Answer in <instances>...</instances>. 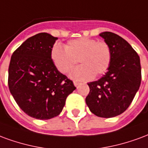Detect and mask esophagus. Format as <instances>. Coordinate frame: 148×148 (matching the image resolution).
I'll use <instances>...</instances> for the list:
<instances>
[{
    "mask_svg": "<svg viewBox=\"0 0 148 148\" xmlns=\"http://www.w3.org/2000/svg\"><path fill=\"white\" fill-rule=\"evenodd\" d=\"M73 84H74V85H75V87H77L79 84H80V83H79V82H78V81H74V82H73Z\"/></svg>",
    "mask_w": 148,
    "mask_h": 148,
    "instance_id": "esophagus-1",
    "label": "esophagus"
}]
</instances>
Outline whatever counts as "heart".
<instances>
[{
  "label": "heart",
  "instance_id": "heart-1",
  "mask_svg": "<svg viewBox=\"0 0 148 148\" xmlns=\"http://www.w3.org/2000/svg\"><path fill=\"white\" fill-rule=\"evenodd\" d=\"M52 61L60 73L67 74L77 63L81 64L70 74L76 80H88L109 69L112 60L110 46L106 42L87 37L68 42L64 48L54 45L50 51Z\"/></svg>",
  "mask_w": 148,
  "mask_h": 148
}]
</instances>
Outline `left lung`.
I'll return each instance as SVG.
<instances>
[{"mask_svg":"<svg viewBox=\"0 0 148 148\" xmlns=\"http://www.w3.org/2000/svg\"><path fill=\"white\" fill-rule=\"evenodd\" d=\"M99 35L110 46L112 60L102 78L87 84L90 92L86 103L95 115L110 118L125 112L139 90L140 60L131 45L119 35L109 31Z\"/></svg>","mask_w":148,"mask_h":148,"instance_id":"obj_1","label":"left lung"}]
</instances>
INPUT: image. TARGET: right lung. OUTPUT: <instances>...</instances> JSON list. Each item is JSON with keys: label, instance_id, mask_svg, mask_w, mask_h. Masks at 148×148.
Returning <instances> with one entry per match:
<instances>
[{"label": "right lung", "instance_id": "1", "mask_svg": "<svg viewBox=\"0 0 148 148\" xmlns=\"http://www.w3.org/2000/svg\"><path fill=\"white\" fill-rule=\"evenodd\" d=\"M58 38L39 33L29 38L12 55L8 87L19 108L31 117L48 120L60 114L73 82L58 70L50 51Z\"/></svg>", "mask_w": 148, "mask_h": 148}]
</instances>
